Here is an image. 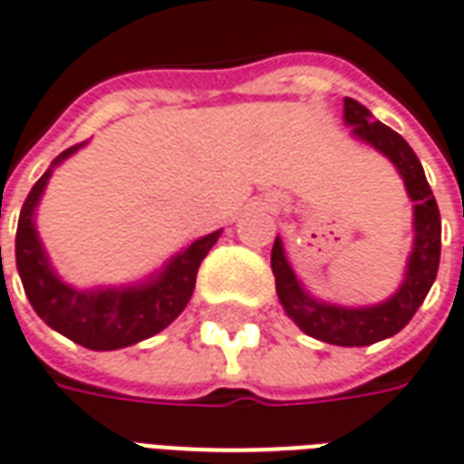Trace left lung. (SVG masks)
<instances>
[{
	"label": "left lung",
	"instance_id": "1",
	"mask_svg": "<svg viewBox=\"0 0 464 464\" xmlns=\"http://www.w3.org/2000/svg\"><path fill=\"white\" fill-rule=\"evenodd\" d=\"M344 124L353 127V137L357 142L370 144L395 164L400 177L405 179L407 197L415 202L412 207L415 239H412V252L407 257L405 279L392 297L367 307H344L334 302L317 300L297 279L279 237L272 245V272H275L282 310L287 312V317L304 334L340 347H367L397 334L412 320L417 307L425 302L440 267L442 222H440L435 195L427 185L425 169L412 152V147L395 130L374 120L372 111L364 104L350 97H344Z\"/></svg>",
	"mask_w": 464,
	"mask_h": 464
}]
</instances>
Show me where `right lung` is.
<instances>
[{"mask_svg":"<svg viewBox=\"0 0 464 464\" xmlns=\"http://www.w3.org/2000/svg\"><path fill=\"white\" fill-rule=\"evenodd\" d=\"M82 147L84 144H74L59 154L24 199L16 225V269L27 292V300L52 330H57L59 334H64L72 343L87 350L104 353V350H121L142 343L182 314L195 292L197 269L207 257V252L215 247L222 229L195 239L182 252L167 259L162 269L152 272L137 285L92 287V290L72 287L52 267L34 219H37L39 199L47 189L54 167Z\"/></svg>","mask_w":464,"mask_h":464,"instance_id":"obj_1","label":"right lung"}]
</instances>
